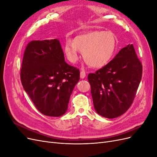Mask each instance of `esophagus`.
<instances>
[{
	"instance_id": "esophagus-1",
	"label": "esophagus",
	"mask_w": 157,
	"mask_h": 157,
	"mask_svg": "<svg viewBox=\"0 0 157 157\" xmlns=\"http://www.w3.org/2000/svg\"><path fill=\"white\" fill-rule=\"evenodd\" d=\"M85 77H86V73L83 71H81L80 73V78H84Z\"/></svg>"
}]
</instances>
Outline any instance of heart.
I'll return each mask as SVG.
<instances>
[{
    "mask_svg": "<svg viewBox=\"0 0 157 157\" xmlns=\"http://www.w3.org/2000/svg\"><path fill=\"white\" fill-rule=\"evenodd\" d=\"M115 39L108 31H94L76 36L73 42H65L64 52L67 59L75 63L79 58L78 52L89 66L101 68L111 60L115 49Z\"/></svg>",
    "mask_w": 157,
    "mask_h": 157,
    "instance_id": "obj_1",
    "label": "heart"
}]
</instances>
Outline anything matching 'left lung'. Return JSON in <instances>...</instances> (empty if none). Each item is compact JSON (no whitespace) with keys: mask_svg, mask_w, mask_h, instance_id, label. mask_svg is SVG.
Masks as SVG:
<instances>
[{"mask_svg":"<svg viewBox=\"0 0 157 157\" xmlns=\"http://www.w3.org/2000/svg\"><path fill=\"white\" fill-rule=\"evenodd\" d=\"M142 77V65L134 46L122 48L110 62L88 80L95 110L103 117L114 118L130 108Z\"/></svg>","mask_w":157,"mask_h":157,"instance_id":"left-lung-1","label":"left lung"}]
</instances>
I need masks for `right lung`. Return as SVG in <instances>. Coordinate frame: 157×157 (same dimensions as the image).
Here are the masks:
<instances>
[{
	"instance_id": "1",
	"label": "right lung",
	"mask_w": 157,
	"mask_h": 157,
	"mask_svg": "<svg viewBox=\"0 0 157 157\" xmlns=\"http://www.w3.org/2000/svg\"><path fill=\"white\" fill-rule=\"evenodd\" d=\"M20 78L38 110L46 116L60 117L67 110L80 71L65 62L59 40H32L23 54Z\"/></svg>"
}]
</instances>
